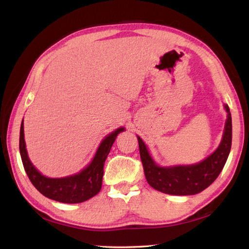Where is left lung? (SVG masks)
<instances>
[{
  "label": "left lung",
  "mask_w": 249,
  "mask_h": 249,
  "mask_svg": "<svg viewBox=\"0 0 249 249\" xmlns=\"http://www.w3.org/2000/svg\"><path fill=\"white\" fill-rule=\"evenodd\" d=\"M227 121L220 145L211 156L199 163L162 167L151 159L148 149L138 136L141 160L147 182L154 189L167 195L191 196L206 189L224 169L232 143V119L229 106L225 104Z\"/></svg>",
  "instance_id": "left-lung-1"
}]
</instances>
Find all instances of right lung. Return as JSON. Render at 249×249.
Wrapping results in <instances>:
<instances>
[{
	"instance_id": "add662e5",
	"label": "right lung",
	"mask_w": 249,
	"mask_h": 249,
	"mask_svg": "<svg viewBox=\"0 0 249 249\" xmlns=\"http://www.w3.org/2000/svg\"><path fill=\"white\" fill-rule=\"evenodd\" d=\"M124 130V128H119L106 136L96 150L93 160L82 172L62 178H49L40 174L29 159L25 149L22 120L20 126L19 149L25 173L35 188L49 199L62 203H82L87 201L100 192L105 160L117 135Z\"/></svg>"
}]
</instances>
